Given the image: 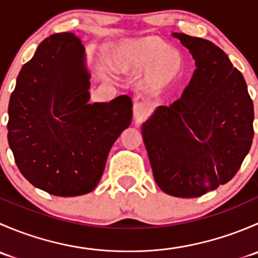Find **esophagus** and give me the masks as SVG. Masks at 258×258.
<instances>
[{"label": "esophagus", "instance_id": "obj_1", "mask_svg": "<svg viewBox=\"0 0 258 258\" xmlns=\"http://www.w3.org/2000/svg\"><path fill=\"white\" fill-rule=\"evenodd\" d=\"M148 112H150V107H148L147 103L140 102L136 103L134 107V114L137 119H144L146 116H147Z\"/></svg>", "mask_w": 258, "mask_h": 258}]
</instances>
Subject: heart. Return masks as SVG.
<instances>
[{
    "label": "heart",
    "instance_id": "heart-1",
    "mask_svg": "<svg viewBox=\"0 0 258 258\" xmlns=\"http://www.w3.org/2000/svg\"><path fill=\"white\" fill-rule=\"evenodd\" d=\"M122 64L132 71L147 70L145 83L151 90H163L176 83L186 71V58L160 36L139 38L122 51Z\"/></svg>",
    "mask_w": 258,
    "mask_h": 258
}]
</instances>
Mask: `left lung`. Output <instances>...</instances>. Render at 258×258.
Returning a JSON list of instances; mask_svg holds the SVG:
<instances>
[{
	"label": "left lung",
	"mask_w": 258,
	"mask_h": 258,
	"mask_svg": "<svg viewBox=\"0 0 258 258\" xmlns=\"http://www.w3.org/2000/svg\"><path fill=\"white\" fill-rule=\"evenodd\" d=\"M173 36L189 49L197 69L182 97L160 106L142 124V136L158 187L194 199L240 170L253 139V103L242 74L218 46Z\"/></svg>",
	"instance_id": "1"
}]
</instances>
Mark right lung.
Instances as JSON below:
<instances>
[{
    "label": "right lung",
    "mask_w": 258,
    "mask_h": 258,
    "mask_svg": "<svg viewBox=\"0 0 258 258\" xmlns=\"http://www.w3.org/2000/svg\"><path fill=\"white\" fill-rule=\"evenodd\" d=\"M90 75L72 32L40 43L17 76L9 103V145L23 177L61 197L80 196L100 182L108 152L132 119V101L88 103Z\"/></svg>",
    "instance_id": "obj_1"
}]
</instances>
